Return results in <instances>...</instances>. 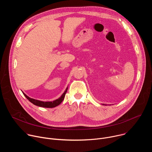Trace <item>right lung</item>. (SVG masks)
Masks as SVG:
<instances>
[{
    "label": "right lung",
    "instance_id": "add662e5",
    "mask_svg": "<svg viewBox=\"0 0 152 152\" xmlns=\"http://www.w3.org/2000/svg\"><path fill=\"white\" fill-rule=\"evenodd\" d=\"M67 91V88L66 89V90L65 91V92L62 94V95L61 96V97H59V99L53 101V102H42V101H39L38 100H35L32 98H30L29 97H28V96H26L25 94H23L24 96L27 98L28 100H29V102H31L32 103H33L35 105H37L38 106H40V107H54L57 106L58 105H59L63 100L64 99L65 97V96H66V94Z\"/></svg>",
    "mask_w": 152,
    "mask_h": 152
}]
</instances>
